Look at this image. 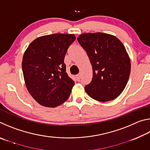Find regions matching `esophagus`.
Masks as SVG:
<instances>
[{
    "label": "esophagus",
    "mask_w": 150,
    "mask_h": 150,
    "mask_svg": "<svg viewBox=\"0 0 150 150\" xmlns=\"http://www.w3.org/2000/svg\"><path fill=\"white\" fill-rule=\"evenodd\" d=\"M76 79H77V81H80V79H81V74H78L76 75Z\"/></svg>",
    "instance_id": "34e87169"
}]
</instances>
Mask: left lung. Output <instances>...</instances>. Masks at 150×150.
<instances>
[{
	"mask_svg": "<svg viewBox=\"0 0 150 150\" xmlns=\"http://www.w3.org/2000/svg\"><path fill=\"white\" fill-rule=\"evenodd\" d=\"M77 40L93 67L92 81L85 86V91L101 102L115 99L124 89L130 74L125 47L116 37L101 32L81 34Z\"/></svg>",
	"mask_w": 150,
	"mask_h": 150,
	"instance_id": "1",
	"label": "left lung"
}]
</instances>
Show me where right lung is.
<instances>
[{
  "label": "right lung",
  "mask_w": 150,
  "mask_h": 150,
  "mask_svg": "<svg viewBox=\"0 0 150 150\" xmlns=\"http://www.w3.org/2000/svg\"><path fill=\"white\" fill-rule=\"evenodd\" d=\"M74 34H54L34 40L22 59L24 81L40 105L55 107L67 100L75 84L66 73L64 59Z\"/></svg>",
  "instance_id": "obj_1"
}]
</instances>
